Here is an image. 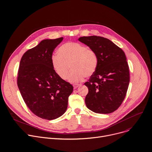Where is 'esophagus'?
Masks as SVG:
<instances>
[{"label":"esophagus","mask_w":152,"mask_h":152,"mask_svg":"<svg viewBox=\"0 0 152 152\" xmlns=\"http://www.w3.org/2000/svg\"><path fill=\"white\" fill-rule=\"evenodd\" d=\"M80 85H81V84H74V85H73L74 89H77V88L78 87H79Z\"/></svg>","instance_id":"obj_1"}]
</instances>
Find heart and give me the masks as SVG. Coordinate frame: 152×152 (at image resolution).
I'll list each match as a JSON object with an SVG mask.
<instances>
[{"label": "heart", "mask_w": 152, "mask_h": 152, "mask_svg": "<svg viewBox=\"0 0 152 152\" xmlns=\"http://www.w3.org/2000/svg\"><path fill=\"white\" fill-rule=\"evenodd\" d=\"M57 54L53 56L51 63L54 71L62 80L66 78L70 66L72 69L67 79L72 83L92 76L96 69V53L84 45L75 42L64 43L58 49Z\"/></svg>", "instance_id": "heart-1"}]
</instances>
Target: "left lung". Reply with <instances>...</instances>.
Wrapping results in <instances>:
<instances>
[{
	"label": "left lung",
	"mask_w": 152,
	"mask_h": 152,
	"mask_svg": "<svg viewBox=\"0 0 152 152\" xmlns=\"http://www.w3.org/2000/svg\"><path fill=\"white\" fill-rule=\"evenodd\" d=\"M78 40L95 50L98 56L96 69L85 83L89 89L86 105L97 113L113 112L122 104L129 85V69L125 53L103 37L84 36Z\"/></svg>",
	"instance_id": "8db88e82"
}]
</instances>
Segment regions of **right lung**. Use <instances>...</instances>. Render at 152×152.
Returning a JSON list of instances; mask_svg holds the SVG:
<instances>
[{"label": "right lung", "mask_w": 152, "mask_h": 152, "mask_svg": "<svg viewBox=\"0 0 152 152\" xmlns=\"http://www.w3.org/2000/svg\"><path fill=\"white\" fill-rule=\"evenodd\" d=\"M63 38L46 39L23 55L19 65L18 86L28 107L42 119L61 116L67 107L73 86L54 71L51 58Z\"/></svg>", "instance_id": "obj_1"}]
</instances>
